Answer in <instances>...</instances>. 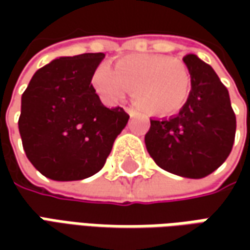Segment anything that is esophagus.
I'll return each instance as SVG.
<instances>
[{
	"label": "esophagus",
	"mask_w": 250,
	"mask_h": 250,
	"mask_svg": "<svg viewBox=\"0 0 250 250\" xmlns=\"http://www.w3.org/2000/svg\"><path fill=\"white\" fill-rule=\"evenodd\" d=\"M125 111L129 114V117H136V115H138V112L133 110V108H129V107H128V108H125Z\"/></svg>",
	"instance_id": "esophagus-1"
}]
</instances>
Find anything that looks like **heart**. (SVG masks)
Here are the masks:
<instances>
[{
  "instance_id": "heart-1",
  "label": "heart",
  "mask_w": 250,
  "mask_h": 250,
  "mask_svg": "<svg viewBox=\"0 0 250 250\" xmlns=\"http://www.w3.org/2000/svg\"><path fill=\"white\" fill-rule=\"evenodd\" d=\"M93 86L103 100L117 103L128 90L132 100L149 115H169L182 108L192 87V76L182 61L160 54H132L115 66L101 63Z\"/></svg>"
}]
</instances>
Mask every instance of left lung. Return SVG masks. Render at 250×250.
Wrapping results in <instances>:
<instances>
[{"label": "left lung", "instance_id": "1", "mask_svg": "<svg viewBox=\"0 0 250 250\" xmlns=\"http://www.w3.org/2000/svg\"><path fill=\"white\" fill-rule=\"evenodd\" d=\"M184 62L192 76L187 103L174 117L150 120L145 143L160 168L199 179L229 156L236 120L228 90L214 69L195 54L184 57Z\"/></svg>", "mask_w": 250, "mask_h": 250}]
</instances>
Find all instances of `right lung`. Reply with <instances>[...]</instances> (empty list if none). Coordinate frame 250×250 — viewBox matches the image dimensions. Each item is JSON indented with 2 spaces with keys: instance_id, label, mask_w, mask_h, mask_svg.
Returning a JSON list of instances; mask_svg holds the SVG:
<instances>
[{
  "instance_id": "right-lung-1",
  "label": "right lung",
  "mask_w": 250,
  "mask_h": 250,
  "mask_svg": "<svg viewBox=\"0 0 250 250\" xmlns=\"http://www.w3.org/2000/svg\"><path fill=\"white\" fill-rule=\"evenodd\" d=\"M105 54L57 58L34 73L22 94L19 133L29 161L54 181L99 172L128 124L121 107L107 108L91 84Z\"/></svg>"
}]
</instances>
